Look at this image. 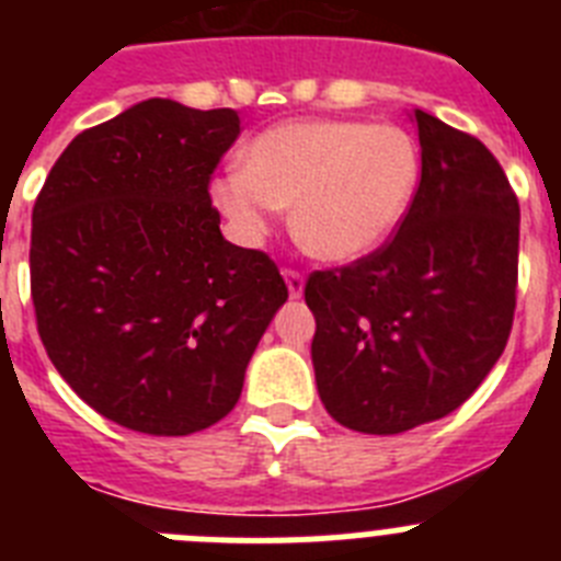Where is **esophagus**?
<instances>
[{
	"label": "esophagus",
	"mask_w": 561,
	"mask_h": 561,
	"mask_svg": "<svg viewBox=\"0 0 561 561\" xmlns=\"http://www.w3.org/2000/svg\"><path fill=\"white\" fill-rule=\"evenodd\" d=\"M284 277H286V286H289L291 297L304 295V284H306L304 272L291 270V266H284Z\"/></svg>",
	"instance_id": "34e87169"
}]
</instances>
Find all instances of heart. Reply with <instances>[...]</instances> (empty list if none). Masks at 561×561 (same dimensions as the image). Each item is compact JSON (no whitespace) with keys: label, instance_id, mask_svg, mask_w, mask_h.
Listing matches in <instances>:
<instances>
[{"label":"heart","instance_id":"obj_1","mask_svg":"<svg viewBox=\"0 0 561 561\" xmlns=\"http://www.w3.org/2000/svg\"><path fill=\"white\" fill-rule=\"evenodd\" d=\"M419 171V146L393 123L297 121L257 134L241 151V171L213 182V199L247 236L291 205L304 250L354 261L393 232Z\"/></svg>","mask_w":561,"mask_h":561}]
</instances>
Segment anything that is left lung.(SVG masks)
Here are the masks:
<instances>
[{"mask_svg":"<svg viewBox=\"0 0 561 561\" xmlns=\"http://www.w3.org/2000/svg\"><path fill=\"white\" fill-rule=\"evenodd\" d=\"M421 180L399 230L368 255L314 270L311 362L342 427L396 435L458 410L512 334L519 202L494 153L413 112Z\"/></svg>","mask_w":561,"mask_h":561,"instance_id":"left-lung-1","label":"left lung"}]
</instances>
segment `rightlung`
<instances>
[{"label": "right lung", "mask_w": 561, "mask_h": 561, "mask_svg": "<svg viewBox=\"0 0 561 561\" xmlns=\"http://www.w3.org/2000/svg\"><path fill=\"white\" fill-rule=\"evenodd\" d=\"M232 108L151 98L81 131L33 205L30 295L49 362L89 408L191 435L236 408L289 289L266 252L225 241L213 171Z\"/></svg>", "instance_id": "obj_1"}]
</instances>
